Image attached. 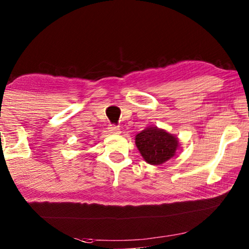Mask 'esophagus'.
<instances>
[{
    "mask_svg": "<svg viewBox=\"0 0 249 249\" xmlns=\"http://www.w3.org/2000/svg\"><path fill=\"white\" fill-rule=\"evenodd\" d=\"M108 132H109L110 134H120L121 133L120 127L116 125H109V127H108Z\"/></svg>",
    "mask_w": 249,
    "mask_h": 249,
    "instance_id": "esophagus-1",
    "label": "esophagus"
}]
</instances>
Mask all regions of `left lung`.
I'll use <instances>...</instances> for the list:
<instances>
[{
	"mask_svg": "<svg viewBox=\"0 0 249 249\" xmlns=\"http://www.w3.org/2000/svg\"><path fill=\"white\" fill-rule=\"evenodd\" d=\"M178 139L157 126L143 129L135 136V144L146 162L153 166L162 164L176 155Z\"/></svg>",
	"mask_w": 249,
	"mask_h": 249,
	"instance_id": "1",
	"label": "left lung"
}]
</instances>
